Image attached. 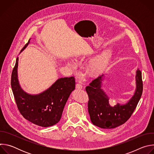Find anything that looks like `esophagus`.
Wrapping results in <instances>:
<instances>
[{
    "mask_svg": "<svg viewBox=\"0 0 154 154\" xmlns=\"http://www.w3.org/2000/svg\"><path fill=\"white\" fill-rule=\"evenodd\" d=\"M75 88H76L77 89H82V88H83L82 83H80V82H78V83L75 85Z\"/></svg>",
    "mask_w": 154,
    "mask_h": 154,
    "instance_id": "esophagus-1",
    "label": "esophagus"
}]
</instances>
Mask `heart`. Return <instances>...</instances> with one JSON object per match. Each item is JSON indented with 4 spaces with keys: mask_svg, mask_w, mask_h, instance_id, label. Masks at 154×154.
<instances>
[{
    "mask_svg": "<svg viewBox=\"0 0 154 154\" xmlns=\"http://www.w3.org/2000/svg\"><path fill=\"white\" fill-rule=\"evenodd\" d=\"M109 56H110L109 52L105 51L94 57L90 63V71L94 74L102 72L108 63Z\"/></svg>",
    "mask_w": 154,
    "mask_h": 154,
    "instance_id": "heart-1",
    "label": "heart"
}]
</instances>
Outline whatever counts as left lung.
<instances>
[{"label": "left lung", "mask_w": 154, "mask_h": 154, "mask_svg": "<svg viewBox=\"0 0 154 154\" xmlns=\"http://www.w3.org/2000/svg\"><path fill=\"white\" fill-rule=\"evenodd\" d=\"M136 89L134 96L125 104L111 106L109 97L102 88L103 74L93 80L86 87L89 97L88 108L92 123L102 128H113L124 124L131 116L143 93L141 71L136 72Z\"/></svg>", "instance_id": "8db88e82"}]
</instances>
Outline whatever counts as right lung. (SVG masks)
Instances as JSON below:
<instances>
[{"instance_id": "add662e5", "label": "right lung", "mask_w": 154, "mask_h": 154, "mask_svg": "<svg viewBox=\"0 0 154 154\" xmlns=\"http://www.w3.org/2000/svg\"><path fill=\"white\" fill-rule=\"evenodd\" d=\"M22 49L23 51L29 45ZM18 57L13 69L11 86L19 111L23 117L37 125L47 127L58 123L71 93L75 89L74 77L58 79L46 91L38 94L25 92L17 78Z\"/></svg>"}]
</instances>
